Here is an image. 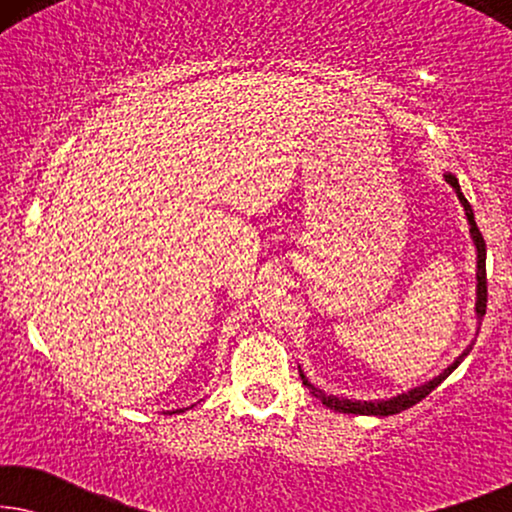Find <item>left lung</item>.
<instances>
[{
	"label": "left lung",
	"mask_w": 512,
	"mask_h": 512,
	"mask_svg": "<svg viewBox=\"0 0 512 512\" xmlns=\"http://www.w3.org/2000/svg\"><path fill=\"white\" fill-rule=\"evenodd\" d=\"M447 184L452 186V191L457 193V198L461 202V207H464V214H466V221H468V233H471V240H473V247H475V319H478V331H480V321L485 317V307H487V270H485V261H487V249H485V240H482L480 235V228L478 223H475V214H473V207L468 205V200L464 198V193H461V186H459V179L454 177L452 172H445L443 174ZM473 349V342L471 345H466L464 352H461L457 359H454L450 366H447L443 373L433 377V380L419 384V387H412L408 391H403V394H396L391 398H380V401H359V398H347V396H333V394H326L324 389L314 387V384L307 380V375L300 370V380L307 389H310L312 396H317L321 403L326 405V408H331L335 412H345V415H375V417H389V415H398V412L412 408V405L422 401L431 394L433 389L438 387L440 382H445L447 377H450L454 370L459 368V363L466 359L468 352Z\"/></svg>",
	"instance_id": "8db88e82"
}]
</instances>
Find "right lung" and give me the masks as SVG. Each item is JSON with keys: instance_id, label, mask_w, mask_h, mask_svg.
Instances as JSON below:
<instances>
[{"instance_id": "right-lung-1", "label": "right lung", "mask_w": 512, "mask_h": 512, "mask_svg": "<svg viewBox=\"0 0 512 512\" xmlns=\"http://www.w3.org/2000/svg\"><path fill=\"white\" fill-rule=\"evenodd\" d=\"M184 410H188V408H181V410H170V412H167V415H174V412H184Z\"/></svg>"}]
</instances>
